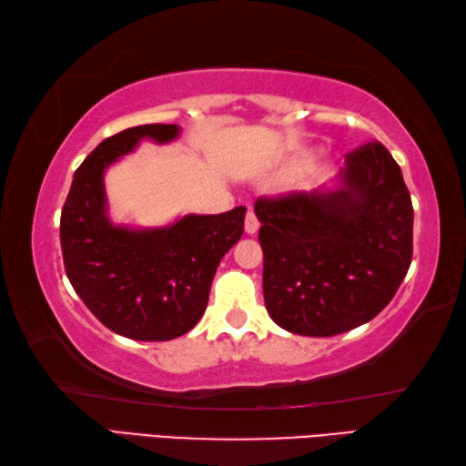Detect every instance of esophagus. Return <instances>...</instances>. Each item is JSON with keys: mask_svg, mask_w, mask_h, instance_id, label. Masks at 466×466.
<instances>
[{"mask_svg": "<svg viewBox=\"0 0 466 466\" xmlns=\"http://www.w3.org/2000/svg\"><path fill=\"white\" fill-rule=\"evenodd\" d=\"M244 230H247V234H255L258 230V219L252 209H248L247 219H244Z\"/></svg>", "mask_w": 466, "mask_h": 466, "instance_id": "1", "label": "esophagus"}]
</instances>
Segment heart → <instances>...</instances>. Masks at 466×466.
I'll use <instances>...</instances> for the list:
<instances>
[{"instance_id": "1", "label": "heart", "mask_w": 466, "mask_h": 466, "mask_svg": "<svg viewBox=\"0 0 466 466\" xmlns=\"http://www.w3.org/2000/svg\"><path fill=\"white\" fill-rule=\"evenodd\" d=\"M310 162V157H298V160H294L291 164H288L286 168H283V172L281 175L283 177H291V175H296V172H299L302 168H306V164Z\"/></svg>"}]
</instances>
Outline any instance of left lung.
I'll return each instance as SVG.
<instances>
[{"instance_id":"obj_1","label":"left lung","mask_w":466,"mask_h":466,"mask_svg":"<svg viewBox=\"0 0 466 466\" xmlns=\"http://www.w3.org/2000/svg\"><path fill=\"white\" fill-rule=\"evenodd\" d=\"M263 294L281 329L333 337L372 320L405 279L413 205L380 141L345 156L337 187L261 197Z\"/></svg>"}]
</instances>
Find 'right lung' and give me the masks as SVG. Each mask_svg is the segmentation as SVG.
Listing matches in <instances>:
<instances>
[{"instance_id": "obj_1", "label": "right lung", "mask_w": 466, "mask_h": 466, "mask_svg": "<svg viewBox=\"0 0 466 466\" xmlns=\"http://www.w3.org/2000/svg\"><path fill=\"white\" fill-rule=\"evenodd\" d=\"M178 133V125L156 123L106 137L76 170L61 211L63 265L76 294L106 329L136 341H170L199 322L218 265L244 232L242 205L147 230L108 219L105 170L141 139L168 144Z\"/></svg>"}]
</instances>
